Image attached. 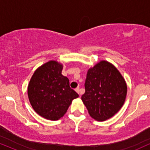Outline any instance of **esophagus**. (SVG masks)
I'll return each instance as SVG.
<instances>
[{
    "label": "esophagus",
    "instance_id": "34e87169",
    "mask_svg": "<svg viewBox=\"0 0 150 150\" xmlns=\"http://www.w3.org/2000/svg\"><path fill=\"white\" fill-rule=\"evenodd\" d=\"M75 92H76L77 93H78V94H80V88H79V87H77V88L75 89Z\"/></svg>",
    "mask_w": 150,
    "mask_h": 150
}]
</instances>
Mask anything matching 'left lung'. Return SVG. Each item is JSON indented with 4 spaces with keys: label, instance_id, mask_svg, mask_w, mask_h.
Masks as SVG:
<instances>
[{
    "label": "left lung",
    "instance_id": "8db88e82",
    "mask_svg": "<svg viewBox=\"0 0 150 150\" xmlns=\"http://www.w3.org/2000/svg\"><path fill=\"white\" fill-rule=\"evenodd\" d=\"M82 100L91 116L99 121L107 120L118 112L127 94L125 80L118 70L102 61L89 69Z\"/></svg>",
    "mask_w": 150,
    "mask_h": 150
}]
</instances>
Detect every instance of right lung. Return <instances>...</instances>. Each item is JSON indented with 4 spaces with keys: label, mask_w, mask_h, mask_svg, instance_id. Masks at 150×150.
<instances>
[{
    "label": "right lung",
    "mask_w": 150,
    "mask_h": 150,
    "mask_svg": "<svg viewBox=\"0 0 150 150\" xmlns=\"http://www.w3.org/2000/svg\"><path fill=\"white\" fill-rule=\"evenodd\" d=\"M63 65L51 61L34 72L28 86V97L34 111L46 119L64 116L78 94L70 87L69 80L61 74Z\"/></svg>",
    "instance_id": "1"
}]
</instances>
